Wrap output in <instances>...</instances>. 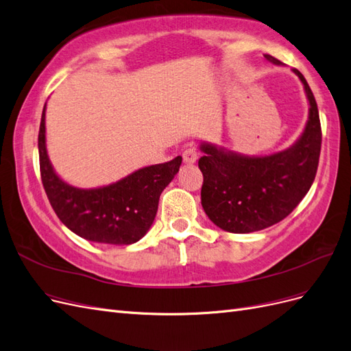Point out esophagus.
I'll use <instances>...</instances> for the list:
<instances>
[{
    "mask_svg": "<svg viewBox=\"0 0 351 351\" xmlns=\"http://www.w3.org/2000/svg\"><path fill=\"white\" fill-rule=\"evenodd\" d=\"M197 156L199 154L196 152V149H186L183 152V159L186 164H195L197 161Z\"/></svg>",
    "mask_w": 351,
    "mask_h": 351,
    "instance_id": "34e87169",
    "label": "esophagus"
}]
</instances>
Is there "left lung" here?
Segmentation results:
<instances>
[{
	"label": "left lung",
	"mask_w": 351,
	"mask_h": 351,
	"mask_svg": "<svg viewBox=\"0 0 351 351\" xmlns=\"http://www.w3.org/2000/svg\"><path fill=\"white\" fill-rule=\"evenodd\" d=\"M275 66L282 62L268 54ZM300 79L309 104L302 134L290 147L269 155H244L224 146L202 142L204 174L200 199L205 214L217 227L246 234L277 224L300 204L313 183L321 154V121L313 93L303 74Z\"/></svg>",
	"instance_id": "obj_1"
}]
</instances>
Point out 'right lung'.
Masks as SVG:
<instances>
[{"instance_id":"add662e5","label":"right lung","mask_w":351,"mask_h":351,"mask_svg":"<svg viewBox=\"0 0 351 351\" xmlns=\"http://www.w3.org/2000/svg\"><path fill=\"white\" fill-rule=\"evenodd\" d=\"M47 104L42 111L38 147L40 177L52 209L79 237L111 246H129L149 231L162 190L182 165V156L164 164L136 169L119 182L80 189L64 182L52 167L47 151Z\"/></svg>"}]
</instances>
